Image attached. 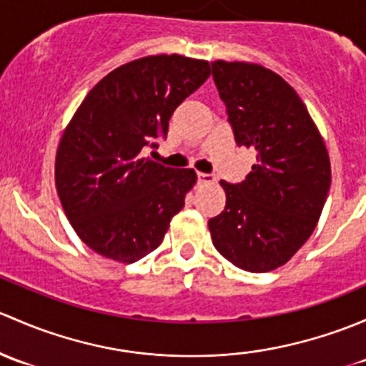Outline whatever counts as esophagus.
I'll use <instances>...</instances> for the list:
<instances>
[{"label":"esophagus","mask_w":366,"mask_h":366,"mask_svg":"<svg viewBox=\"0 0 366 366\" xmlns=\"http://www.w3.org/2000/svg\"><path fill=\"white\" fill-rule=\"evenodd\" d=\"M197 183H214V176L204 174V172H197Z\"/></svg>","instance_id":"34e87169"}]
</instances>
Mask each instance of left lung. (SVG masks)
I'll list each match as a JSON object with an SVG mask.
<instances>
[{
  "instance_id": "8db88e82",
  "label": "left lung",
  "mask_w": 366,
  "mask_h": 366,
  "mask_svg": "<svg viewBox=\"0 0 366 366\" xmlns=\"http://www.w3.org/2000/svg\"><path fill=\"white\" fill-rule=\"evenodd\" d=\"M238 146L255 149L241 183L220 182L227 201L208 222L232 264L264 273L310 238L331 184L327 149L300 97L280 75L252 63H211Z\"/></svg>"
}]
</instances>
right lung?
<instances>
[{
	"instance_id": "1",
	"label": "right lung",
	"mask_w": 366,
	"mask_h": 366,
	"mask_svg": "<svg viewBox=\"0 0 366 366\" xmlns=\"http://www.w3.org/2000/svg\"><path fill=\"white\" fill-rule=\"evenodd\" d=\"M209 74L202 59L148 56L105 75L79 105L56 153V188L97 254L130 264L162 243L197 176L142 158V149L158 148L172 112Z\"/></svg>"
}]
</instances>
